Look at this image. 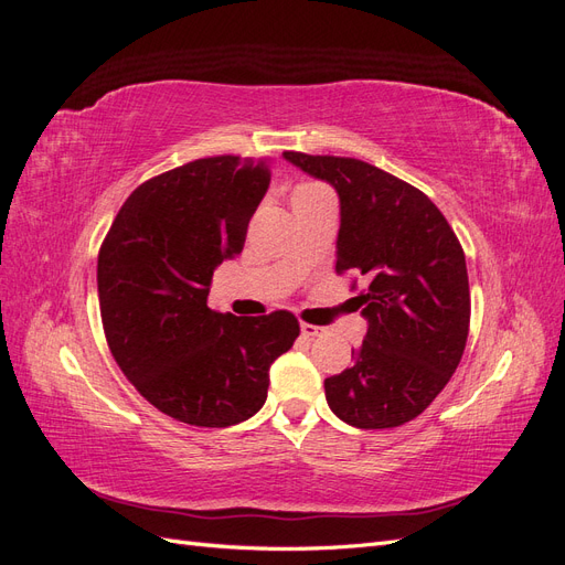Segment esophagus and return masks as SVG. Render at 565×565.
Segmentation results:
<instances>
[{
  "label": "esophagus",
  "mask_w": 565,
  "mask_h": 565,
  "mask_svg": "<svg viewBox=\"0 0 565 565\" xmlns=\"http://www.w3.org/2000/svg\"><path fill=\"white\" fill-rule=\"evenodd\" d=\"M301 334L303 337H322L324 328H318V324H309V322H301Z\"/></svg>",
  "instance_id": "obj_1"
}]
</instances>
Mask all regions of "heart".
Segmentation results:
<instances>
[{
  "mask_svg": "<svg viewBox=\"0 0 565 565\" xmlns=\"http://www.w3.org/2000/svg\"><path fill=\"white\" fill-rule=\"evenodd\" d=\"M318 191H322L320 185H316V183H303V185L297 188L295 195H309V193H318Z\"/></svg>",
  "mask_w": 565,
  "mask_h": 565,
  "instance_id": "1",
  "label": "heart"
}]
</instances>
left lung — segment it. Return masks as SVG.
I'll return each instance as SVG.
<instances>
[{"instance_id": "left-lung-1", "label": "left lung", "mask_w": 565, "mask_h": 565, "mask_svg": "<svg viewBox=\"0 0 565 565\" xmlns=\"http://www.w3.org/2000/svg\"><path fill=\"white\" fill-rule=\"evenodd\" d=\"M282 156L334 185L341 204L337 273L353 270L367 280L353 297L367 334L353 367L324 380L330 409L358 429L415 419L446 388L467 347L465 249L436 204L384 169L355 158Z\"/></svg>"}]
</instances>
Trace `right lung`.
Returning a JSON list of instances; mask_svg holds the SVG:
<instances>
[{
  "label": "right lung",
  "instance_id": "obj_1",
  "mask_svg": "<svg viewBox=\"0 0 565 565\" xmlns=\"http://www.w3.org/2000/svg\"><path fill=\"white\" fill-rule=\"evenodd\" d=\"M266 160L202 158L141 183L98 252V303L110 353L160 413L233 426L268 396V370L292 349L289 311L237 318L207 306L214 268L241 254L268 191Z\"/></svg>",
  "mask_w": 565,
  "mask_h": 565
}]
</instances>
